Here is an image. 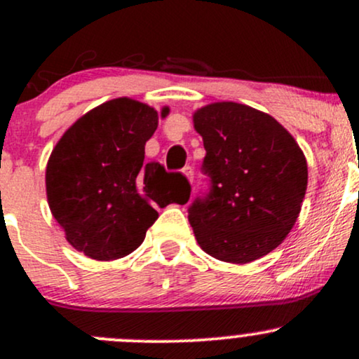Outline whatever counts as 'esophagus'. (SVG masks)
I'll use <instances>...</instances> for the list:
<instances>
[{
  "mask_svg": "<svg viewBox=\"0 0 359 359\" xmlns=\"http://www.w3.org/2000/svg\"><path fill=\"white\" fill-rule=\"evenodd\" d=\"M184 175L185 177H187V179L189 180H191V182H192V179H194V167L192 165H187V167H184Z\"/></svg>",
  "mask_w": 359,
  "mask_h": 359,
  "instance_id": "obj_1",
  "label": "esophagus"
}]
</instances>
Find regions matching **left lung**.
Returning <instances> with one entry per match:
<instances>
[{"label": "left lung", "instance_id": "obj_1", "mask_svg": "<svg viewBox=\"0 0 359 359\" xmlns=\"http://www.w3.org/2000/svg\"><path fill=\"white\" fill-rule=\"evenodd\" d=\"M203 137L204 196L189 205L197 243L228 263L270 253L297 221L307 189V162L277 119L238 102H214L194 114Z\"/></svg>", "mask_w": 359, "mask_h": 359}]
</instances>
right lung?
Masks as SVG:
<instances>
[{
	"label": "right lung",
	"mask_w": 359,
	"mask_h": 359,
	"mask_svg": "<svg viewBox=\"0 0 359 359\" xmlns=\"http://www.w3.org/2000/svg\"><path fill=\"white\" fill-rule=\"evenodd\" d=\"M168 109H162V118ZM158 113L118 97L69 128L47 163V199L65 238L94 259L130 255L158 217L156 208L187 203L191 184L158 162L143 163Z\"/></svg>",
	"instance_id": "obj_1"
}]
</instances>
